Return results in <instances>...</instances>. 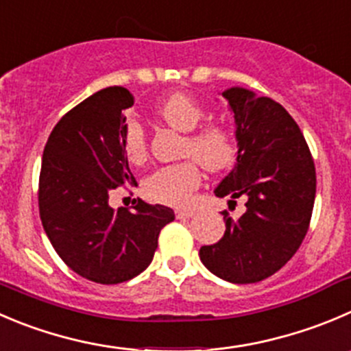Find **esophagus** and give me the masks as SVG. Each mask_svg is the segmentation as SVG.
Instances as JSON below:
<instances>
[{
  "instance_id": "34e87169",
  "label": "esophagus",
  "mask_w": 351,
  "mask_h": 351,
  "mask_svg": "<svg viewBox=\"0 0 351 351\" xmlns=\"http://www.w3.org/2000/svg\"><path fill=\"white\" fill-rule=\"evenodd\" d=\"M176 217L178 219H190V217L193 216V210H186V209H178L176 210Z\"/></svg>"
}]
</instances>
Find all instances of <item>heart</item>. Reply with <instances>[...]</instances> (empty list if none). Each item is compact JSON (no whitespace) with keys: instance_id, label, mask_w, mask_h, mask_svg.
Returning a JSON list of instances; mask_svg holds the SVG:
<instances>
[{"instance_id":"1","label":"heart","mask_w":351,"mask_h":351,"mask_svg":"<svg viewBox=\"0 0 351 351\" xmlns=\"http://www.w3.org/2000/svg\"><path fill=\"white\" fill-rule=\"evenodd\" d=\"M158 114L171 128L186 134L182 154L192 159L152 173L145 182V193L156 202L183 207L200 185L199 165L210 173L226 169L237 156V141L231 128L221 121L199 125L206 117V110L189 94L175 93L162 99ZM121 145L130 162L141 165L147 158V137L142 125L134 118L125 121Z\"/></svg>"}]
</instances>
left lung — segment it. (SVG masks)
<instances>
[{
  "label": "left lung",
  "instance_id": "left-lung-1",
  "mask_svg": "<svg viewBox=\"0 0 351 351\" xmlns=\"http://www.w3.org/2000/svg\"><path fill=\"white\" fill-rule=\"evenodd\" d=\"M223 96L234 114L238 158L214 193L230 204L243 197L247 210L238 219L223 210V238L200 247L199 255L221 280L257 283L280 271L307 234L315 166L297 121L280 103L241 87Z\"/></svg>",
  "mask_w": 351,
  "mask_h": 351
}]
</instances>
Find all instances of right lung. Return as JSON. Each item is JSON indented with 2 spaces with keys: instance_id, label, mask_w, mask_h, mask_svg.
<instances>
[{
  "instance_id": "1",
  "label": "right lung",
  "mask_w": 351,
  "mask_h": 351,
  "mask_svg": "<svg viewBox=\"0 0 351 351\" xmlns=\"http://www.w3.org/2000/svg\"><path fill=\"white\" fill-rule=\"evenodd\" d=\"M125 87H108L68 111L46 142L39 175V214L51 245L85 280L118 285L151 264L173 209L135 200L110 206L113 190L137 186L121 145Z\"/></svg>"
}]
</instances>
